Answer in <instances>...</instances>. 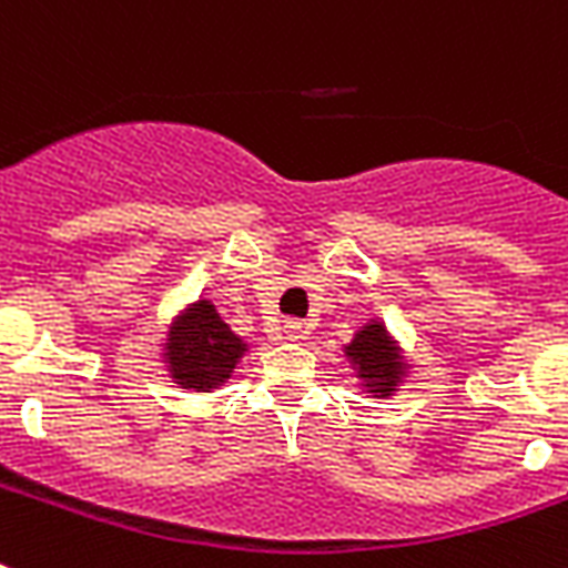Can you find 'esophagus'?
<instances>
[{"label":"esophagus","instance_id":"esophagus-1","mask_svg":"<svg viewBox=\"0 0 568 568\" xmlns=\"http://www.w3.org/2000/svg\"><path fill=\"white\" fill-rule=\"evenodd\" d=\"M285 338H292V342H301V338L310 336V324L306 321H285Z\"/></svg>","mask_w":568,"mask_h":568}]
</instances>
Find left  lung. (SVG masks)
<instances>
[{
    "label": "left lung",
    "instance_id": "8db88e82",
    "mask_svg": "<svg viewBox=\"0 0 568 568\" xmlns=\"http://www.w3.org/2000/svg\"><path fill=\"white\" fill-rule=\"evenodd\" d=\"M342 351L359 379V388L372 397H392L409 377V363L404 359L397 338L386 329V321H368Z\"/></svg>",
    "mask_w": 568,
    "mask_h": 568
}]
</instances>
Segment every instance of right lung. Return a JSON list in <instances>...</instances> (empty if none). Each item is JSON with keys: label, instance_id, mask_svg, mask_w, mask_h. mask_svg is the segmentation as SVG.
Segmentation results:
<instances>
[{"label": "right lung", "instance_id": "1", "mask_svg": "<svg viewBox=\"0 0 568 568\" xmlns=\"http://www.w3.org/2000/svg\"><path fill=\"white\" fill-rule=\"evenodd\" d=\"M247 351V342L232 333L217 306L203 297L173 315L162 342V363L180 388L214 392L230 383Z\"/></svg>", "mask_w": 568, "mask_h": 568}]
</instances>
